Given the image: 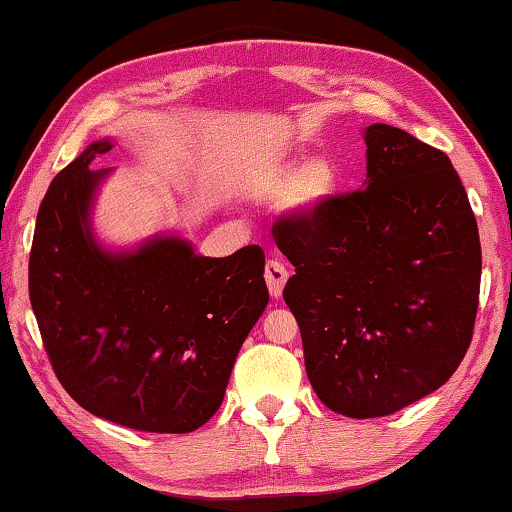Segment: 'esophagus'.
<instances>
[{"instance_id":"obj_1","label":"esophagus","mask_w":512,"mask_h":512,"mask_svg":"<svg viewBox=\"0 0 512 512\" xmlns=\"http://www.w3.org/2000/svg\"><path fill=\"white\" fill-rule=\"evenodd\" d=\"M264 278H266V287H269V292L273 299H278L282 294V289H285V282L289 278L287 273V266L278 262V259H269L264 266Z\"/></svg>"}]
</instances>
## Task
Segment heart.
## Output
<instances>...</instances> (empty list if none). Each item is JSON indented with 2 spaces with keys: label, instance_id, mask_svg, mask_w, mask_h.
<instances>
[{
  "label": "heart",
  "instance_id": "obj_1",
  "mask_svg": "<svg viewBox=\"0 0 512 512\" xmlns=\"http://www.w3.org/2000/svg\"><path fill=\"white\" fill-rule=\"evenodd\" d=\"M340 190V172L326 156H287L262 167L250 181L255 200L276 202L285 197V209L294 216L312 218L322 213Z\"/></svg>",
  "mask_w": 512,
  "mask_h": 512
}]
</instances>
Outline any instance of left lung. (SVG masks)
Segmentation results:
<instances>
[{
    "label": "left lung",
    "instance_id": "left-lung-1",
    "mask_svg": "<svg viewBox=\"0 0 512 512\" xmlns=\"http://www.w3.org/2000/svg\"><path fill=\"white\" fill-rule=\"evenodd\" d=\"M365 181L312 218L285 220L282 299L317 398L347 418L395 414L451 379L480 289L469 197L444 151L388 124L363 128Z\"/></svg>",
    "mask_w": 512,
    "mask_h": 512
}]
</instances>
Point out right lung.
I'll return each instance as SVG.
<instances>
[{"label":"right lung","mask_w":512,"mask_h":512,"mask_svg":"<svg viewBox=\"0 0 512 512\" xmlns=\"http://www.w3.org/2000/svg\"><path fill=\"white\" fill-rule=\"evenodd\" d=\"M91 142L52 179L36 218L29 299L66 393L105 421L140 432L202 427L225 398L243 340L269 305L264 253L204 257L186 236L117 248L98 239L94 209L114 172Z\"/></svg>","instance_id":"obj_1"}]
</instances>
